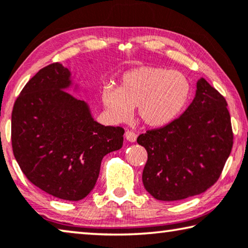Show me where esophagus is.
Listing matches in <instances>:
<instances>
[{"label": "esophagus", "mask_w": 248, "mask_h": 248, "mask_svg": "<svg viewBox=\"0 0 248 248\" xmlns=\"http://www.w3.org/2000/svg\"><path fill=\"white\" fill-rule=\"evenodd\" d=\"M124 137H125V139H127L128 141H130V142H135V141L137 140L136 132H133L132 130H127V131H125Z\"/></svg>", "instance_id": "1"}]
</instances>
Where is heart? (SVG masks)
Wrapping results in <instances>:
<instances>
[{
  "label": "heart",
  "instance_id": "b5f03b06",
  "mask_svg": "<svg viewBox=\"0 0 248 248\" xmlns=\"http://www.w3.org/2000/svg\"><path fill=\"white\" fill-rule=\"evenodd\" d=\"M186 75L162 67L142 66L125 72L119 87L106 85L101 100L110 118L127 121L137 107L139 119L150 127L167 124L179 115L190 97Z\"/></svg>",
  "mask_w": 248,
  "mask_h": 248
}]
</instances>
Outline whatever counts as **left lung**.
<instances>
[{
    "label": "left lung",
    "mask_w": 248,
    "mask_h": 248,
    "mask_svg": "<svg viewBox=\"0 0 248 248\" xmlns=\"http://www.w3.org/2000/svg\"><path fill=\"white\" fill-rule=\"evenodd\" d=\"M233 140L225 98L201 78L182 115L137 139L148 152L142 172L145 190L167 202L203 193L221 176Z\"/></svg>",
    "instance_id": "left-lung-1"
}]
</instances>
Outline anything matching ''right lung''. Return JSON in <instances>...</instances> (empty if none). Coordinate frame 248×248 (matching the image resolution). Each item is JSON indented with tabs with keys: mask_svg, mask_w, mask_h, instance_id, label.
<instances>
[{
	"mask_svg": "<svg viewBox=\"0 0 248 248\" xmlns=\"http://www.w3.org/2000/svg\"><path fill=\"white\" fill-rule=\"evenodd\" d=\"M68 69L53 62L31 78L15 100L11 139L27 180L66 201L86 198L101 160L123 147L124 129L98 124L84 101L65 92Z\"/></svg>",
	"mask_w": 248,
	"mask_h": 248,
	"instance_id": "right-lung-1",
	"label": "right lung"
}]
</instances>
